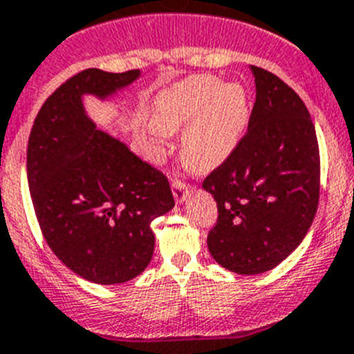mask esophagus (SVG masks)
Returning <instances> with one entry per match:
<instances>
[{
  "instance_id": "34e87169",
  "label": "esophagus",
  "mask_w": 354,
  "mask_h": 354,
  "mask_svg": "<svg viewBox=\"0 0 354 354\" xmlns=\"http://www.w3.org/2000/svg\"><path fill=\"white\" fill-rule=\"evenodd\" d=\"M171 187H173L174 201H176V203H183L185 197H187V194H188V185L183 183L181 180H174Z\"/></svg>"
}]
</instances>
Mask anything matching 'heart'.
<instances>
[{
	"label": "heart",
	"instance_id": "heart-1",
	"mask_svg": "<svg viewBox=\"0 0 354 354\" xmlns=\"http://www.w3.org/2000/svg\"><path fill=\"white\" fill-rule=\"evenodd\" d=\"M252 117L248 91L213 75H194L157 95L151 127L160 134L183 131L181 158L194 171H213L232 157Z\"/></svg>",
	"mask_w": 354,
	"mask_h": 354
}]
</instances>
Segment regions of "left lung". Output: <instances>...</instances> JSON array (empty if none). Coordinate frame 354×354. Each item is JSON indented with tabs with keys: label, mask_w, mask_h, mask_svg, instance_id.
I'll use <instances>...</instances> for the list:
<instances>
[{
	"label": "left lung",
	"mask_w": 354,
	"mask_h": 354,
	"mask_svg": "<svg viewBox=\"0 0 354 354\" xmlns=\"http://www.w3.org/2000/svg\"><path fill=\"white\" fill-rule=\"evenodd\" d=\"M250 71L257 101L246 134L203 183L218 206L209 253L244 276L281 263L306 237L319 201L318 140L306 104L272 73Z\"/></svg>",
	"instance_id": "1"
}]
</instances>
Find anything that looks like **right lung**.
I'll use <instances>...</instances> for the list:
<instances>
[{"instance_id": "1", "label": "right lung", "mask_w": 354, "mask_h": 354, "mask_svg": "<svg viewBox=\"0 0 354 354\" xmlns=\"http://www.w3.org/2000/svg\"><path fill=\"white\" fill-rule=\"evenodd\" d=\"M140 69H85L38 111L28 143V185L39 229L68 269L97 285L140 276L155 248L151 220L174 207L169 181L97 129L85 95L106 101Z\"/></svg>"}]
</instances>
